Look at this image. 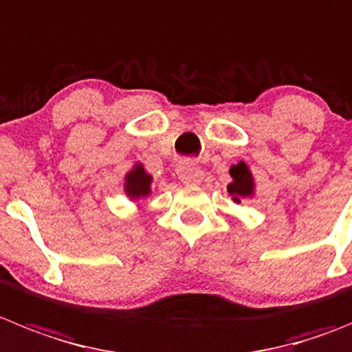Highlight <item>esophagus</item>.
Wrapping results in <instances>:
<instances>
[{"instance_id": "34e87169", "label": "esophagus", "mask_w": 352, "mask_h": 352, "mask_svg": "<svg viewBox=\"0 0 352 352\" xmlns=\"http://www.w3.org/2000/svg\"><path fill=\"white\" fill-rule=\"evenodd\" d=\"M178 178L182 179L185 185L195 186L202 182V178H204V173H202L199 167L192 166V164H183V166H179V169H178Z\"/></svg>"}]
</instances>
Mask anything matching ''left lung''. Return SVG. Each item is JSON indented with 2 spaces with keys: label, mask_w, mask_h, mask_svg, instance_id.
I'll list each match as a JSON object with an SVG mask.
<instances>
[{
  "label": "left lung",
  "mask_w": 352,
  "mask_h": 352,
  "mask_svg": "<svg viewBox=\"0 0 352 352\" xmlns=\"http://www.w3.org/2000/svg\"><path fill=\"white\" fill-rule=\"evenodd\" d=\"M230 176L232 182L228 183L227 190L232 195V201L239 204L241 199L244 197H253L254 195V179L253 174H251L250 167L246 162H237L235 166L230 167Z\"/></svg>",
  "instance_id": "obj_1"
}]
</instances>
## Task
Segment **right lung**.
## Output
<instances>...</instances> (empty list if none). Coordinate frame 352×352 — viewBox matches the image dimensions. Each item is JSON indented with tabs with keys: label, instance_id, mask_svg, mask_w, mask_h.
<instances>
[{
	"label": "right lung",
	"instance_id": "1",
	"mask_svg": "<svg viewBox=\"0 0 352 352\" xmlns=\"http://www.w3.org/2000/svg\"><path fill=\"white\" fill-rule=\"evenodd\" d=\"M151 174L146 173L143 164H136L127 174H125L124 190L127 197L132 201H140V199L148 197L151 193Z\"/></svg>",
	"mask_w": 352,
	"mask_h": 352
}]
</instances>
